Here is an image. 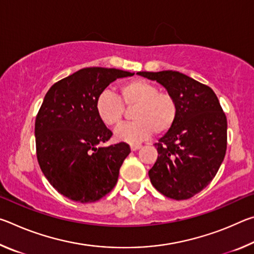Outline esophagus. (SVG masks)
Masks as SVG:
<instances>
[{
  "instance_id": "esophagus-1",
  "label": "esophagus",
  "mask_w": 254,
  "mask_h": 254,
  "mask_svg": "<svg viewBox=\"0 0 254 254\" xmlns=\"http://www.w3.org/2000/svg\"><path fill=\"white\" fill-rule=\"evenodd\" d=\"M141 148V144H131V150L132 151H136Z\"/></svg>"
}]
</instances>
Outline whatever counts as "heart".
I'll return each instance as SVG.
<instances>
[{
  "instance_id": "b5f03b06",
  "label": "heart",
  "mask_w": 254,
  "mask_h": 254,
  "mask_svg": "<svg viewBox=\"0 0 254 254\" xmlns=\"http://www.w3.org/2000/svg\"><path fill=\"white\" fill-rule=\"evenodd\" d=\"M120 98L110 91H103L95 100L98 119L106 127H117L122 123L126 109L132 110L134 122L126 124L115 132L118 140L137 143L152 134L162 135L174 127L179 106L173 94L159 92V87L147 79L126 81L119 87Z\"/></svg>"
}]
</instances>
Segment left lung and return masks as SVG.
I'll use <instances>...</instances> for the list:
<instances>
[{"label": "left lung", "mask_w": 254, "mask_h": 254, "mask_svg": "<svg viewBox=\"0 0 254 254\" xmlns=\"http://www.w3.org/2000/svg\"><path fill=\"white\" fill-rule=\"evenodd\" d=\"M157 80L178 102L174 127L154 143L158 158L149 177L162 195L190 198L207 186L224 160L227 120L213 89L179 71H139Z\"/></svg>", "instance_id": "left-lung-1"}]
</instances>
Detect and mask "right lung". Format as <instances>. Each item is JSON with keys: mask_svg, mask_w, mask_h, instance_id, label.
<instances>
[{"mask_svg": "<svg viewBox=\"0 0 254 254\" xmlns=\"http://www.w3.org/2000/svg\"><path fill=\"white\" fill-rule=\"evenodd\" d=\"M133 75L83 68L47 92L34 124L37 159L51 186L69 199L94 203L117 185L131 149L126 142L101 147L113 133L98 119L95 100L112 81Z\"/></svg>", "mask_w": 254, "mask_h": 254, "instance_id": "add662e5", "label": "right lung"}]
</instances>
